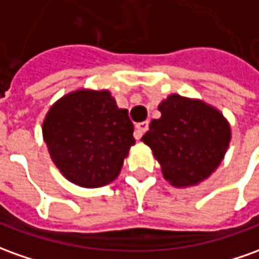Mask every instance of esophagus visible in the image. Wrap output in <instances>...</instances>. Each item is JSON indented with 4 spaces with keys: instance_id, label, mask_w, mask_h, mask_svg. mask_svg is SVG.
<instances>
[{
    "instance_id": "34e87169",
    "label": "esophagus",
    "mask_w": 259,
    "mask_h": 259,
    "mask_svg": "<svg viewBox=\"0 0 259 259\" xmlns=\"http://www.w3.org/2000/svg\"><path fill=\"white\" fill-rule=\"evenodd\" d=\"M148 126H149V122H148V121H142L140 124H137V126H135V138H137V140H140L141 137L147 133Z\"/></svg>"
}]
</instances>
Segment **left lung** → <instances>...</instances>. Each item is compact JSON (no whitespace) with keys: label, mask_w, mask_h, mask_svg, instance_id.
<instances>
[{"label":"left lung","mask_w":259,"mask_h":259,"mask_svg":"<svg viewBox=\"0 0 259 259\" xmlns=\"http://www.w3.org/2000/svg\"><path fill=\"white\" fill-rule=\"evenodd\" d=\"M141 138L152 149L163 178L175 187L196 186L220 166L231 141L230 124L215 107L170 94L158 106Z\"/></svg>","instance_id":"1"}]
</instances>
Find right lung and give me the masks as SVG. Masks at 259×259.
Listing matches in <instances>:
<instances>
[{
  "instance_id": "1",
  "label": "right lung",
  "mask_w": 259,
  "mask_h": 259,
  "mask_svg": "<svg viewBox=\"0 0 259 259\" xmlns=\"http://www.w3.org/2000/svg\"><path fill=\"white\" fill-rule=\"evenodd\" d=\"M128 110L108 90L77 89L49 108L42 135L53 163L80 187L106 186L118 178L135 144Z\"/></svg>"
}]
</instances>
